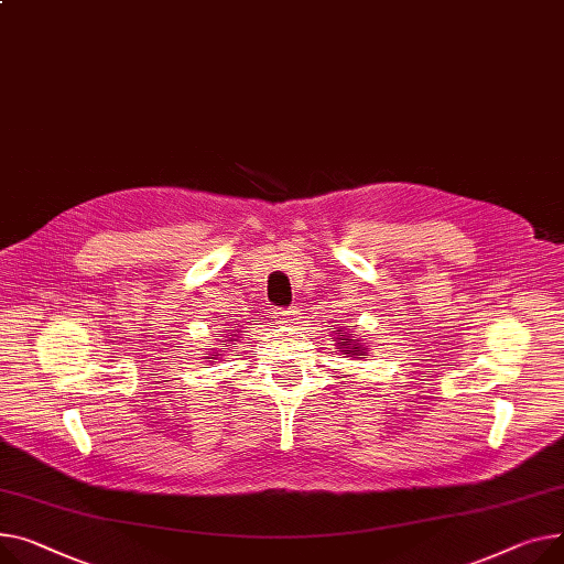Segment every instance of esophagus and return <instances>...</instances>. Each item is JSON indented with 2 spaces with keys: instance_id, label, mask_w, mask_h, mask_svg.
Segmentation results:
<instances>
[{
  "instance_id": "34e87169",
  "label": "esophagus",
  "mask_w": 564,
  "mask_h": 564,
  "mask_svg": "<svg viewBox=\"0 0 564 564\" xmlns=\"http://www.w3.org/2000/svg\"><path fill=\"white\" fill-rule=\"evenodd\" d=\"M274 317L283 326H294V324H299V319H302V313H299L296 308H288V311H276Z\"/></svg>"
}]
</instances>
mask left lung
<instances>
[{"mask_svg":"<svg viewBox=\"0 0 564 564\" xmlns=\"http://www.w3.org/2000/svg\"><path fill=\"white\" fill-rule=\"evenodd\" d=\"M330 340L335 343V347L340 349V354L345 358H365L367 356V343L362 340V337H356L351 330H345L343 328L335 333V337H330Z\"/></svg>","mask_w":564,"mask_h":564,"instance_id":"left-lung-1","label":"left lung"}]
</instances>
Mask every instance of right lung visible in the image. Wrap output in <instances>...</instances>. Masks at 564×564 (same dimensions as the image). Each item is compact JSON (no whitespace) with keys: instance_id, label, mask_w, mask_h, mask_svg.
I'll list each match as a JSON object with an SVG mask.
<instances>
[{"instance_id":"1","label":"right lung","mask_w":564,"mask_h":564,"mask_svg":"<svg viewBox=\"0 0 564 564\" xmlns=\"http://www.w3.org/2000/svg\"><path fill=\"white\" fill-rule=\"evenodd\" d=\"M245 330H240L238 326H227V328H221L219 333H217V345H224L227 349H234V345H238L240 343V335H242ZM221 356H224V349H217V347H213L204 358H206V362H217V360H221Z\"/></svg>"}]
</instances>
